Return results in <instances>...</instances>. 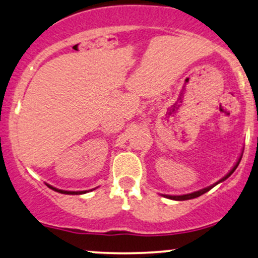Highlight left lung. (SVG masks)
Here are the masks:
<instances>
[{"label": "left lung", "mask_w": 258, "mask_h": 258, "mask_svg": "<svg viewBox=\"0 0 258 258\" xmlns=\"http://www.w3.org/2000/svg\"><path fill=\"white\" fill-rule=\"evenodd\" d=\"M241 156H243V154H241ZM240 160H241V157L240 158H239V160L237 162V164H235L234 166H233V169L231 171L228 172V174L226 175L225 177L223 178H221V180L219 181V182H216V183H214V184H211V186H209V187H207V188H203V189H201V190H197V192H193V193H188V195H183V196H164V197H166V198H169V199H172V201H188V199H193V198H197V197H199V196H202V195H204V193H207L208 190H210L211 188H213V187H215L216 186L217 183H220V182H222V181H225L227 177H229L231 176V175L233 174V172H234V170L235 169L238 168V165H239V163H240Z\"/></svg>", "instance_id": "1"}]
</instances>
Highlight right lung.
I'll use <instances>...</instances> for the list:
<instances>
[{
    "instance_id": "add662e5",
    "label": "right lung",
    "mask_w": 258,
    "mask_h": 258,
    "mask_svg": "<svg viewBox=\"0 0 258 258\" xmlns=\"http://www.w3.org/2000/svg\"><path fill=\"white\" fill-rule=\"evenodd\" d=\"M47 186L49 187L50 189L56 190V192L62 193V195H83V193H87V192H88V190H80V192H72V190H62V189H57V188H55V187L50 186V184H47Z\"/></svg>"
}]
</instances>
